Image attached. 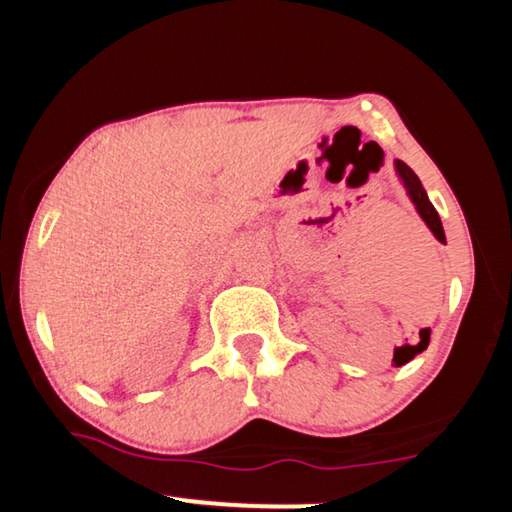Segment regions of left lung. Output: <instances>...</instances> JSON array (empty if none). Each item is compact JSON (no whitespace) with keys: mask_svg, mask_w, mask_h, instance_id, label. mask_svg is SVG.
Wrapping results in <instances>:
<instances>
[{"mask_svg":"<svg viewBox=\"0 0 512 512\" xmlns=\"http://www.w3.org/2000/svg\"><path fill=\"white\" fill-rule=\"evenodd\" d=\"M395 171H397V176H400L402 185L406 189V194H409V198H411V203L415 205V210H418L420 219L427 223V228L433 232V237H436L440 244H447L443 223H440V216L436 212V207L431 205L427 192H424L420 178L415 176L409 164H404L402 160H395ZM424 350H427V348H424ZM393 361H395V366H404V363H409V361H402L400 357H395Z\"/></svg>","mask_w":512,"mask_h":512,"instance_id":"8db88e82","label":"left lung"}]
</instances>
